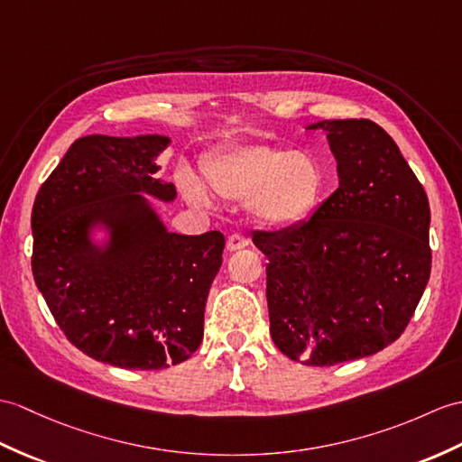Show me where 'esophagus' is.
Masks as SVG:
<instances>
[{
    "instance_id": "1",
    "label": "esophagus",
    "mask_w": 462,
    "mask_h": 462,
    "mask_svg": "<svg viewBox=\"0 0 462 462\" xmlns=\"http://www.w3.org/2000/svg\"><path fill=\"white\" fill-rule=\"evenodd\" d=\"M250 244V240L245 238L244 234H232V236H228V240H226V250L228 252H236V250H242V248H245V245Z\"/></svg>"
}]
</instances>
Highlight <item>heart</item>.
<instances>
[{"instance_id": "b5f03b06", "label": "heart", "mask_w": 462, "mask_h": 462, "mask_svg": "<svg viewBox=\"0 0 462 462\" xmlns=\"http://www.w3.org/2000/svg\"><path fill=\"white\" fill-rule=\"evenodd\" d=\"M205 177L214 195L248 200L254 222L273 230L293 228L313 217L327 187L317 157L265 143L240 145L208 159ZM180 189L192 205H210L207 190L190 175L180 177Z\"/></svg>"}]
</instances>
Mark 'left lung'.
Wrapping results in <instances>:
<instances>
[{
	"instance_id": "8db88e82",
	"label": "left lung",
	"mask_w": 462,
	"mask_h": 462,
	"mask_svg": "<svg viewBox=\"0 0 462 462\" xmlns=\"http://www.w3.org/2000/svg\"><path fill=\"white\" fill-rule=\"evenodd\" d=\"M338 189L313 217L254 232L270 263V332L307 366L366 358L398 340L431 273L429 200L400 147L370 120H323Z\"/></svg>"
}]
</instances>
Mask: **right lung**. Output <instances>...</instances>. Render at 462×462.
<instances>
[{
  "label": "right lung",
  "mask_w": 462,
  "mask_h": 462,
  "mask_svg": "<svg viewBox=\"0 0 462 462\" xmlns=\"http://www.w3.org/2000/svg\"><path fill=\"white\" fill-rule=\"evenodd\" d=\"M165 135H86L42 182L33 214V277L57 325L90 358L161 370L190 358L222 265L224 236L165 228L143 195L175 200L157 179ZM109 232L104 245L91 230Z\"/></svg>",
  "instance_id": "obj_1"
}]
</instances>
